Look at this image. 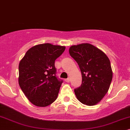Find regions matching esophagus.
Returning a JSON list of instances; mask_svg holds the SVG:
<instances>
[{
    "label": "esophagus",
    "instance_id": "obj_1",
    "mask_svg": "<svg viewBox=\"0 0 130 130\" xmlns=\"http://www.w3.org/2000/svg\"><path fill=\"white\" fill-rule=\"evenodd\" d=\"M65 82H67V83H69L70 81V78H68L65 79Z\"/></svg>",
    "mask_w": 130,
    "mask_h": 130
}]
</instances>
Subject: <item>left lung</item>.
<instances>
[{
	"instance_id": "left-lung-1",
	"label": "left lung",
	"mask_w": 130,
	"mask_h": 130,
	"mask_svg": "<svg viewBox=\"0 0 130 130\" xmlns=\"http://www.w3.org/2000/svg\"><path fill=\"white\" fill-rule=\"evenodd\" d=\"M69 52L77 62L82 75L81 86L74 89L77 99L88 106L96 105L108 92L112 79L108 57L89 43L72 46Z\"/></svg>"
}]
</instances>
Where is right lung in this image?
<instances>
[{"instance_id":"right-lung-1","label":"right lung","mask_w":130,"mask_h":130,"mask_svg":"<svg viewBox=\"0 0 130 130\" xmlns=\"http://www.w3.org/2000/svg\"><path fill=\"white\" fill-rule=\"evenodd\" d=\"M65 49V46L50 43L38 44L30 48L20 61L19 85L36 106H47L57 99L63 80L56 76L55 61Z\"/></svg>"}]
</instances>
